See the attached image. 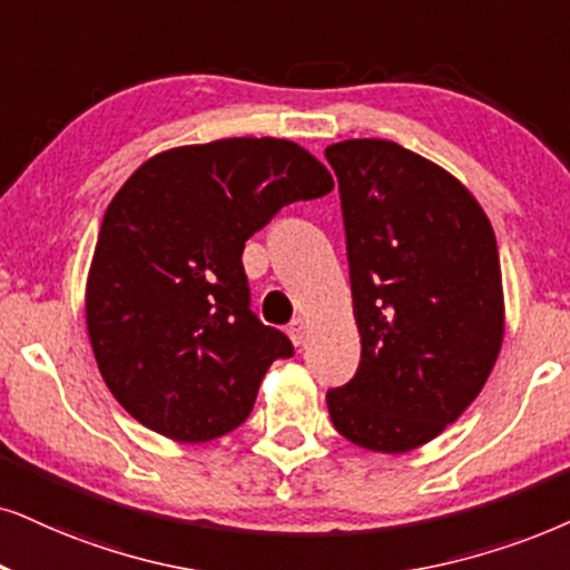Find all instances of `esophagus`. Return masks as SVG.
<instances>
[{
    "label": "esophagus",
    "mask_w": 570,
    "mask_h": 570,
    "mask_svg": "<svg viewBox=\"0 0 570 570\" xmlns=\"http://www.w3.org/2000/svg\"><path fill=\"white\" fill-rule=\"evenodd\" d=\"M286 331H289V338H292L294 344H297V347H299L302 342H305V336H307V326H305V321H302V318L292 321V323H289V328H286Z\"/></svg>",
    "instance_id": "obj_1"
}]
</instances>
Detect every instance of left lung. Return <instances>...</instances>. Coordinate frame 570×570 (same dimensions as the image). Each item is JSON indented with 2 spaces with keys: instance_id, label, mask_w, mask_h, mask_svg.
<instances>
[{
  "instance_id": "8db88e82",
  "label": "left lung",
  "mask_w": 570,
  "mask_h": 570,
  "mask_svg": "<svg viewBox=\"0 0 570 570\" xmlns=\"http://www.w3.org/2000/svg\"><path fill=\"white\" fill-rule=\"evenodd\" d=\"M338 178L360 365L328 389L338 434L400 455L479 397L505 334L497 239L473 194L384 139L326 147Z\"/></svg>"
}]
</instances>
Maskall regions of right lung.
Returning a JSON list of instances; mask_svg holds the SVG:
<instances>
[{
	"mask_svg": "<svg viewBox=\"0 0 570 570\" xmlns=\"http://www.w3.org/2000/svg\"><path fill=\"white\" fill-rule=\"evenodd\" d=\"M331 189L326 165L271 136L168 149L120 186L94 247L86 328L107 389L141 426L197 444L247 421L271 363L294 347L249 309L244 242Z\"/></svg>",
	"mask_w": 570,
	"mask_h": 570,
	"instance_id": "right-lung-1",
	"label": "right lung"
}]
</instances>
